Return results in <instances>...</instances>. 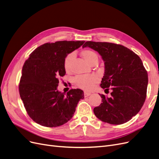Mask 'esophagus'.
I'll use <instances>...</instances> for the list:
<instances>
[{"label":"esophagus","instance_id":"esophagus-1","mask_svg":"<svg viewBox=\"0 0 159 159\" xmlns=\"http://www.w3.org/2000/svg\"><path fill=\"white\" fill-rule=\"evenodd\" d=\"M90 95H91V93H90L84 92V96H85V98H87V97H88V96H89Z\"/></svg>","mask_w":159,"mask_h":159}]
</instances>
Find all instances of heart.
Returning a JSON list of instances; mask_svg holds the SVG:
<instances>
[{
    "instance_id": "heart-1",
    "label": "heart",
    "mask_w": 159,
    "mask_h": 159,
    "mask_svg": "<svg viewBox=\"0 0 159 159\" xmlns=\"http://www.w3.org/2000/svg\"><path fill=\"white\" fill-rule=\"evenodd\" d=\"M81 55L84 59L91 64V62L98 60V55L96 53L90 50H84L81 52ZM74 57V54H70L66 57L64 61V68L66 72L71 70V64ZM98 81V78L94 75H81L75 77L74 80L75 84L85 91H89L93 88L94 85Z\"/></svg>"
}]
</instances>
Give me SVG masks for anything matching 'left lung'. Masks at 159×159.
I'll return each mask as SVG.
<instances>
[{
  "instance_id": "left-lung-1",
  "label": "left lung",
  "mask_w": 159,
  "mask_h": 159,
  "mask_svg": "<svg viewBox=\"0 0 159 159\" xmlns=\"http://www.w3.org/2000/svg\"><path fill=\"white\" fill-rule=\"evenodd\" d=\"M97 51L105 64L100 86L111 90L110 97L100 95L102 103L93 109L101 121L112 125L129 121L145 103L148 85L147 71L135 53L122 45L88 41L82 48Z\"/></svg>"
}]
</instances>
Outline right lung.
Returning <instances> with one entry per match:
<instances>
[{
  "instance_id": "add662e5",
  "label": "right lung",
  "mask_w": 159,
  "mask_h": 159,
  "mask_svg": "<svg viewBox=\"0 0 159 159\" xmlns=\"http://www.w3.org/2000/svg\"><path fill=\"white\" fill-rule=\"evenodd\" d=\"M85 41L46 43L30 54L23 66L19 93L28 115L38 124L56 127L73 117L84 91L72 89L66 95L57 90L59 77L66 74L64 61Z\"/></svg>"
}]
</instances>
